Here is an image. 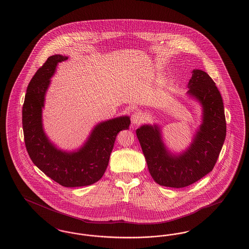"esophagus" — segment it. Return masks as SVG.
I'll list each match as a JSON object with an SVG mask.
<instances>
[{
    "label": "esophagus",
    "mask_w": 249,
    "mask_h": 249,
    "mask_svg": "<svg viewBox=\"0 0 249 249\" xmlns=\"http://www.w3.org/2000/svg\"><path fill=\"white\" fill-rule=\"evenodd\" d=\"M142 117L141 113H138V112L134 113V114L131 116V123H132L133 125H139L140 123L142 122Z\"/></svg>",
    "instance_id": "esophagus-1"
}]
</instances>
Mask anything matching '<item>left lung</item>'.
Masks as SVG:
<instances>
[{
    "instance_id": "1",
    "label": "left lung",
    "mask_w": 249,
    "mask_h": 249,
    "mask_svg": "<svg viewBox=\"0 0 249 249\" xmlns=\"http://www.w3.org/2000/svg\"><path fill=\"white\" fill-rule=\"evenodd\" d=\"M187 87V94L201 105L202 123L186 149L171 153L157 124L136 129L152 178L166 187H186L206 176L214 168L226 137L223 102L209 74L193 70Z\"/></svg>"
}]
</instances>
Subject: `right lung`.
I'll return each mask as SVG.
<instances>
[{"mask_svg": "<svg viewBox=\"0 0 249 249\" xmlns=\"http://www.w3.org/2000/svg\"><path fill=\"white\" fill-rule=\"evenodd\" d=\"M69 58L52 55L30 80L22 108L26 148L30 160L49 178L65 187H80L98 181L109 162L110 154L120 130L129 129L130 120L122 116L102 121L76 151L57 148L43 129L42 108L45 94L60 62Z\"/></svg>", "mask_w": 249, "mask_h": 249, "instance_id": "1", "label": "right lung"}]
</instances>
